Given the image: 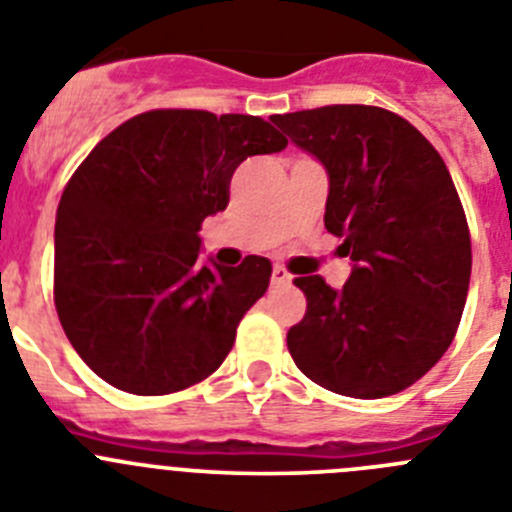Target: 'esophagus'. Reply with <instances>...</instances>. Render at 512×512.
Wrapping results in <instances>:
<instances>
[{
    "instance_id": "1",
    "label": "esophagus",
    "mask_w": 512,
    "mask_h": 512,
    "mask_svg": "<svg viewBox=\"0 0 512 512\" xmlns=\"http://www.w3.org/2000/svg\"><path fill=\"white\" fill-rule=\"evenodd\" d=\"M292 282V274H289L287 269H282V266H274V271H271V284H289Z\"/></svg>"
}]
</instances>
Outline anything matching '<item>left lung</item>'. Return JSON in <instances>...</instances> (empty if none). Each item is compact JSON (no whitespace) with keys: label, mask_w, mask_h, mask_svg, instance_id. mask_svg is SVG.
I'll return each instance as SVG.
<instances>
[{"label":"left lung","mask_w":512,"mask_h":512,"mask_svg":"<svg viewBox=\"0 0 512 512\" xmlns=\"http://www.w3.org/2000/svg\"><path fill=\"white\" fill-rule=\"evenodd\" d=\"M328 171L325 228L343 238L341 289L297 277L307 312L287 333L297 369L359 400L418 382L454 341L472 274L467 217L436 148L366 104L271 115Z\"/></svg>","instance_id":"obj_1"}]
</instances>
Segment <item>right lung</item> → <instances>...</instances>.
<instances>
[{"instance_id":"obj_1","label":"right lung","mask_w":512,"mask_h":512,"mask_svg":"<svg viewBox=\"0 0 512 512\" xmlns=\"http://www.w3.org/2000/svg\"><path fill=\"white\" fill-rule=\"evenodd\" d=\"M287 138L253 115L151 110L84 158L56 212V297L76 354L133 395H169L210 377L271 264H200L202 220L225 210L233 171Z\"/></svg>"}]
</instances>
